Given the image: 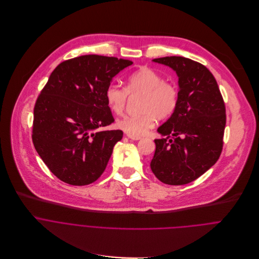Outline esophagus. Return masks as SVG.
<instances>
[{
	"instance_id": "34e87169",
	"label": "esophagus",
	"mask_w": 259,
	"mask_h": 259,
	"mask_svg": "<svg viewBox=\"0 0 259 259\" xmlns=\"http://www.w3.org/2000/svg\"><path fill=\"white\" fill-rule=\"evenodd\" d=\"M127 137H128V139L134 140V141H139L141 139V137H134V136H130V135H127Z\"/></svg>"
}]
</instances>
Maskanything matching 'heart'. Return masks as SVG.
Returning <instances> with one entry per match:
<instances>
[{
    "instance_id": "obj_1",
    "label": "heart",
    "mask_w": 259,
    "mask_h": 259,
    "mask_svg": "<svg viewBox=\"0 0 259 259\" xmlns=\"http://www.w3.org/2000/svg\"><path fill=\"white\" fill-rule=\"evenodd\" d=\"M128 95H142L139 101L140 113L125 115L115 121V126L130 136L140 137L155 123L156 118L164 119L176 111L180 92L178 85L165 80L160 72L142 67L126 77V87L110 83L105 90L108 108L115 114L125 109Z\"/></svg>"
}]
</instances>
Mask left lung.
<instances>
[{
  "instance_id": "obj_1",
  "label": "left lung",
  "mask_w": 259,
  "mask_h": 259,
  "mask_svg": "<svg viewBox=\"0 0 259 259\" xmlns=\"http://www.w3.org/2000/svg\"><path fill=\"white\" fill-rule=\"evenodd\" d=\"M172 68L179 76V104L158 127L164 138L154 140L156 150L150 163L160 182L181 186L207 171L224 146L226 106L212 73L199 62L180 56L153 60Z\"/></svg>"
}]
</instances>
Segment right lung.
Listing matches in <instances>:
<instances>
[{"label":"right lung","mask_w":259,"mask_h":259,"mask_svg":"<svg viewBox=\"0 0 259 259\" xmlns=\"http://www.w3.org/2000/svg\"><path fill=\"white\" fill-rule=\"evenodd\" d=\"M130 60L84 55L65 60L51 73L33 108L32 142L60 181L85 186L104 172L122 131L97 128L114 122L105 100L112 78Z\"/></svg>","instance_id":"right-lung-1"}]
</instances>
